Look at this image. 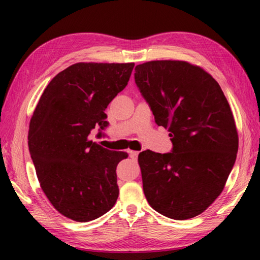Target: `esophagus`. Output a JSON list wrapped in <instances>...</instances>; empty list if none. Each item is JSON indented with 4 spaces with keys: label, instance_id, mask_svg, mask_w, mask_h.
I'll use <instances>...</instances> for the list:
<instances>
[{
    "label": "esophagus",
    "instance_id": "34e87169",
    "mask_svg": "<svg viewBox=\"0 0 260 260\" xmlns=\"http://www.w3.org/2000/svg\"><path fill=\"white\" fill-rule=\"evenodd\" d=\"M136 149H138V148H134V149H133V150H136Z\"/></svg>",
    "mask_w": 260,
    "mask_h": 260
}]
</instances>
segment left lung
<instances>
[{
    "label": "left lung",
    "instance_id": "1",
    "mask_svg": "<svg viewBox=\"0 0 260 260\" xmlns=\"http://www.w3.org/2000/svg\"><path fill=\"white\" fill-rule=\"evenodd\" d=\"M134 64L77 63L49 82L30 118L28 148L41 189L60 214L87 222L116 204V169L128 157L118 142L100 141L104 113L124 89ZM100 126L98 140L90 133Z\"/></svg>",
    "mask_w": 260,
    "mask_h": 260
}]
</instances>
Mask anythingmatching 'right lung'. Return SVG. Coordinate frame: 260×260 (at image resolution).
Segmentation results:
<instances>
[{"label": "right lung", "instance_id": "obj_1", "mask_svg": "<svg viewBox=\"0 0 260 260\" xmlns=\"http://www.w3.org/2000/svg\"><path fill=\"white\" fill-rule=\"evenodd\" d=\"M134 79L173 144L162 155H139L148 203L171 219L196 217L221 193L236 160L230 104L218 83L187 61H148L135 68Z\"/></svg>", "mask_w": 260, "mask_h": 260}]
</instances>
